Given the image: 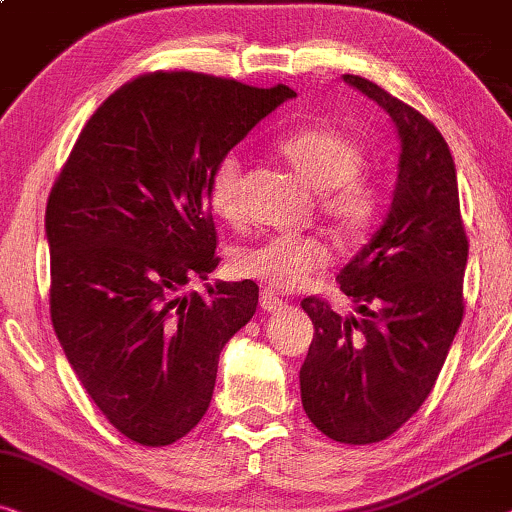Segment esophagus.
<instances>
[{"label":"esophagus","instance_id":"esophagus-1","mask_svg":"<svg viewBox=\"0 0 512 512\" xmlns=\"http://www.w3.org/2000/svg\"><path fill=\"white\" fill-rule=\"evenodd\" d=\"M259 306H262V311L266 313L280 311V308H283V299H278L276 294L269 290H262V294H259Z\"/></svg>","mask_w":512,"mask_h":512}]
</instances>
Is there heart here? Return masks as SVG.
<instances>
[{"label": "heart", "mask_w": 512, "mask_h": 512, "mask_svg": "<svg viewBox=\"0 0 512 512\" xmlns=\"http://www.w3.org/2000/svg\"><path fill=\"white\" fill-rule=\"evenodd\" d=\"M280 155L311 190L318 192L322 218L343 243H362L385 211V190L366 174L362 141L334 125L301 127L278 143ZM206 201L218 218L236 222L243 213L241 162L227 153L208 176ZM232 271L271 292H292L327 266L329 253L315 239L273 236L232 250Z\"/></svg>", "instance_id": "1"}]
</instances>
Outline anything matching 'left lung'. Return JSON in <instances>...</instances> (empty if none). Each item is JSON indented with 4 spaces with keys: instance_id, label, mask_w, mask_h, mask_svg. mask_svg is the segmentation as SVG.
Returning <instances> with one entry per match:
<instances>
[{
    "instance_id": "obj_1",
    "label": "left lung",
    "mask_w": 512,
    "mask_h": 512,
    "mask_svg": "<svg viewBox=\"0 0 512 512\" xmlns=\"http://www.w3.org/2000/svg\"><path fill=\"white\" fill-rule=\"evenodd\" d=\"M343 81L390 113L399 176L383 227L336 278L357 318L320 297L301 301L315 336L299 380L322 434L366 445L392 436L434 390L464 320L469 239L455 162L434 122L362 76Z\"/></svg>"
}]
</instances>
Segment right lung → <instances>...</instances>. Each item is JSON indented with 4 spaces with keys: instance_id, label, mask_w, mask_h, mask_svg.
I'll list each match as a JSON object with an SVG mask.
<instances>
[{
    "instance_id": "1",
    "label": "right lung",
    "mask_w": 512,
    "mask_h": 512,
    "mask_svg": "<svg viewBox=\"0 0 512 512\" xmlns=\"http://www.w3.org/2000/svg\"><path fill=\"white\" fill-rule=\"evenodd\" d=\"M292 97L197 71L141 74L92 113L50 190V320L129 441L162 448L197 427L220 350L257 311L253 280L183 287L220 262L215 162Z\"/></svg>"
}]
</instances>
